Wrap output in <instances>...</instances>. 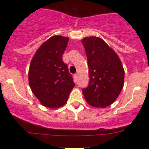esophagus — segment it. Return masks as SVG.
<instances>
[{
    "mask_svg": "<svg viewBox=\"0 0 149 149\" xmlns=\"http://www.w3.org/2000/svg\"><path fill=\"white\" fill-rule=\"evenodd\" d=\"M78 74H75L74 75V76H73V77H74V81H75V82H76L78 81Z\"/></svg>",
    "mask_w": 149,
    "mask_h": 149,
    "instance_id": "1",
    "label": "esophagus"
}]
</instances>
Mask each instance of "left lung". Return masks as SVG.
I'll return each instance as SVG.
<instances>
[{
    "label": "left lung",
    "instance_id": "8db88e82",
    "mask_svg": "<svg viewBox=\"0 0 149 149\" xmlns=\"http://www.w3.org/2000/svg\"><path fill=\"white\" fill-rule=\"evenodd\" d=\"M88 60V87L82 92L86 101L94 107L112 104L124 86L125 71L118 54L102 39L87 37L81 40Z\"/></svg>",
    "mask_w": 149,
    "mask_h": 149
}]
</instances>
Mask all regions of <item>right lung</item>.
<instances>
[{"mask_svg": "<svg viewBox=\"0 0 149 149\" xmlns=\"http://www.w3.org/2000/svg\"><path fill=\"white\" fill-rule=\"evenodd\" d=\"M68 37L55 35L37 49L29 65L28 77L31 91L40 102L51 109L65 104L75 84L63 61Z\"/></svg>", "mask_w": 149, "mask_h": 149, "instance_id": "add662e5", "label": "right lung"}]
</instances>
